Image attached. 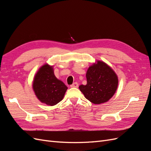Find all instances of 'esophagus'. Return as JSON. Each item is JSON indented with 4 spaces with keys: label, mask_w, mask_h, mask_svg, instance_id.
<instances>
[{
    "label": "esophagus",
    "mask_w": 151,
    "mask_h": 151,
    "mask_svg": "<svg viewBox=\"0 0 151 151\" xmlns=\"http://www.w3.org/2000/svg\"><path fill=\"white\" fill-rule=\"evenodd\" d=\"M70 87L71 88H77V87H78V84H77V83H74L70 86Z\"/></svg>",
    "instance_id": "1"
}]
</instances>
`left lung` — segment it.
Listing matches in <instances>:
<instances>
[{
	"label": "left lung",
	"mask_w": 151,
	"mask_h": 151,
	"mask_svg": "<svg viewBox=\"0 0 151 151\" xmlns=\"http://www.w3.org/2000/svg\"><path fill=\"white\" fill-rule=\"evenodd\" d=\"M87 84L79 88L85 98L93 104L107 102L115 94L118 86L115 72L107 63L96 60L89 67L86 72Z\"/></svg>",
	"instance_id": "left-lung-1"
}]
</instances>
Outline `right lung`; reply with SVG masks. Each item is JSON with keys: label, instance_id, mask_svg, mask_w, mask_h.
Instances as JSON below:
<instances>
[{"label": "right lung", "instance_id": "1", "mask_svg": "<svg viewBox=\"0 0 151 151\" xmlns=\"http://www.w3.org/2000/svg\"><path fill=\"white\" fill-rule=\"evenodd\" d=\"M32 88L39 101L48 106H54L61 101L68 89L55 76L53 65L47 63L36 73Z\"/></svg>", "mask_w": 151, "mask_h": 151}]
</instances>
